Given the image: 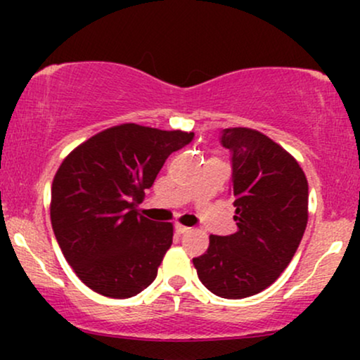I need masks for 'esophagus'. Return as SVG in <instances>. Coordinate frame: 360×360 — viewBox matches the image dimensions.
<instances>
[{
	"label": "esophagus",
	"instance_id": "esophagus-1",
	"mask_svg": "<svg viewBox=\"0 0 360 360\" xmlns=\"http://www.w3.org/2000/svg\"><path fill=\"white\" fill-rule=\"evenodd\" d=\"M189 230H191V229H188V226L181 225V223H176V232H177V233H181V235H183V233H188Z\"/></svg>",
	"mask_w": 360,
	"mask_h": 360
}]
</instances>
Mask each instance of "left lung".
Returning <instances> with one entry per match:
<instances>
[{"instance_id":"1","label":"left lung","mask_w":360,"mask_h":360,"mask_svg":"<svg viewBox=\"0 0 360 360\" xmlns=\"http://www.w3.org/2000/svg\"><path fill=\"white\" fill-rule=\"evenodd\" d=\"M232 152L237 232L210 235L208 250L193 259L213 295L240 300L269 288L291 262L308 223V181L288 150L245 127L225 128Z\"/></svg>"}]
</instances>
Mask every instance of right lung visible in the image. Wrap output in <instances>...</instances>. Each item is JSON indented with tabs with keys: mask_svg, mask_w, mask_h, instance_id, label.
I'll use <instances>...</instances> for the list:
<instances>
[{
	"mask_svg": "<svg viewBox=\"0 0 360 360\" xmlns=\"http://www.w3.org/2000/svg\"><path fill=\"white\" fill-rule=\"evenodd\" d=\"M193 137L122 123L62 160L52 183V229L69 266L93 291L131 298L155 279L174 226L148 220L137 206L167 157Z\"/></svg>",
	"mask_w": 360,
	"mask_h": 360,
	"instance_id": "1",
	"label": "right lung"
}]
</instances>
